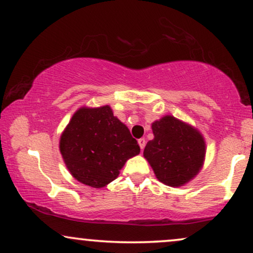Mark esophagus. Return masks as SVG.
Here are the masks:
<instances>
[{"mask_svg":"<svg viewBox=\"0 0 253 253\" xmlns=\"http://www.w3.org/2000/svg\"><path fill=\"white\" fill-rule=\"evenodd\" d=\"M137 143H139L140 148H141V150H142L143 148H145V146H146V140L143 139V137H141V139L137 140Z\"/></svg>","mask_w":253,"mask_h":253,"instance_id":"1","label":"esophagus"}]
</instances>
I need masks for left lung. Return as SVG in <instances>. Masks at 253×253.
<instances>
[{"mask_svg": "<svg viewBox=\"0 0 253 253\" xmlns=\"http://www.w3.org/2000/svg\"><path fill=\"white\" fill-rule=\"evenodd\" d=\"M154 139L147 142L143 158L156 178L169 187H182L200 172L206 159L202 133L190 124L165 116L152 124Z\"/></svg>", "mask_w": 253, "mask_h": 253, "instance_id": "obj_1", "label": "left lung"}]
</instances>
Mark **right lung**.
<instances>
[{
  "instance_id": "right-lung-1",
  "label": "right lung",
  "mask_w": 253,
  "mask_h": 253,
  "mask_svg": "<svg viewBox=\"0 0 253 253\" xmlns=\"http://www.w3.org/2000/svg\"><path fill=\"white\" fill-rule=\"evenodd\" d=\"M59 150L70 174L81 183L104 188L119 176L127 160L140 153L128 127L111 106H83L63 130Z\"/></svg>"
}]
</instances>
